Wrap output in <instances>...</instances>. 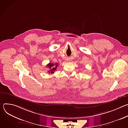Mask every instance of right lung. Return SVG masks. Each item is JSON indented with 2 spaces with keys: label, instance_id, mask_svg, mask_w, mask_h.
<instances>
[{
  "label": "right lung",
  "instance_id": "1",
  "mask_svg": "<svg viewBox=\"0 0 128 128\" xmlns=\"http://www.w3.org/2000/svg\"><path fill=\"white\" fill-rule=\"evenodd\" d=\"M58 64L57 63H55V64H53V63H52L50 62V63H48L46 66H48V67L49 68V71H48V74H54V72L56 70H57V67H58Z\"/></svg>",
  "mask_w": 128,
  "mask_h": 128
}]
</instances>
